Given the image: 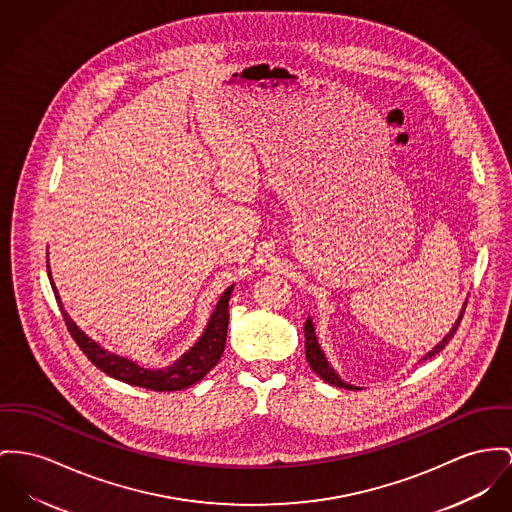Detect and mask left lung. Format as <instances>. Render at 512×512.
I'll return each mask as SVG.
<instances>
[{
  "label": "left lung",
  "mask_w": 512,
  "mask_h": 512,
  "mask_svg": "<svg viewBox=\"0 0 512 512\" xmlns=\"http://www.w3.org/2000/svg\"><path fill=\"white\" fill-rule=\"evenodd\" d=\"M466 305H468V299L464 301L462 310H460L456 322L452 324V328L448 330V334H446L443 340L439 341L429 353H425L423 361L435 357L439 351H443L444 347H446V343L454 338V334H456V330H458V326H460V320H462V316H464ZM305 353H307V361L308 365H310V369H312L316 375L320 376L324 382H328V384H332V386H338V388H345V390H361L359 386H353V384L345 382V380L336 373V369L330 365L328 357L324 355V351H322V347H320V343H318L316 330H314V322H312L310 316H308L307 324H305Z\"/></svg>",
  "instance_id": "obj_1"
}]
</instances>
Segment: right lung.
<instances>
[{"label":"right lung","mask_w":512,"mask_h":512,"mask_svg":"<svg viewBox=\"0 0 512 512\" xmlns=\"http://www.w3.org/2000/svg\"><path fill=\"white\" fill-rule=\"evenodd\" d=\"M46 268H48V279H50L54 297L60 305L71 338L79 345V349L87 355V359L97 369H101L104 375L112 376L116 380L132 384V386L149 388V390H155V392H172V390H184V388L200 382L219 363V359L225 351L227 326H229V299H231V293H233L235 285L227 287L225 293L219 297L217 305L213 308V312H211V316L205 324L200 340L196 341L182 357H178L172 365L163 367V369H145V367L137 365L136 361H132L128 357H122V355H116V353L104 349L99 341L91 340L71 320V316L62 305V297H60V293H58V289L52 281L48 260H46Z\"/></svg>","instance_id":"obj_1"}]
</instances>
